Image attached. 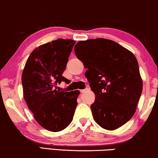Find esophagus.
Returning <instances> with one entry per match:
<instances>
[{"label": "esophagus", "instance_id": "esophagus-1", "mask_svg": "<svg viewBox=\"0 0 158 158\" xmlns=\"http://www.w3.org/2000/svg\"><path fill=\"white\" fill-rule=\"evenodd\" d=\"M87 90H88V88H85V89H83V90H80V93H81V94H84V93L87 92Z\"/></svg>", "mask_w": 158, "mask_h": 158}]
</instances>
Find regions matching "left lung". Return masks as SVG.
<instances>
[{"instance_id": "8db88e82", "label": "left lung", "mask_w": 158, "mask_h": 158, "mask_svg": "<svg viewBox=\"0 0 158 158\" xmlns=\"http://www.w3.org/2000/svg\"><path fill=\"white\" fill-rule=\"evenodd\" d=\"M74 51L96 96L90 105L95 121L108 130L123 126L134 115L143 90L135 56L103 38L78 42Z\"/></svg>"}]
</instances>
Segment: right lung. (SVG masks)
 <instances>
[{
	"label": "right lung",
	"mask_w": 158,
	"mask_h": 158,
	"mask_svg": "<svg viewBox=\"0 0 158 158\" xmlns=\"http://www.w3.org/2000/svg\"><path fill=\"white\" fill-rule=\"evenodd\" d=\"M76 41L58 39L35 49L22 73L23 97L37 122L51 132L71 123L79 90L60 91L55 87L68 79L62 76Z\"/></svg>",
	"instance_id": "obj_1"
}]
</instances>
